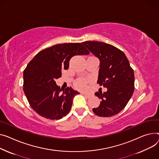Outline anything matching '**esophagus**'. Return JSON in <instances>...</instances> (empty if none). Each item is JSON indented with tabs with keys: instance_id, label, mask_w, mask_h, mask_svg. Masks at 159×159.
I'll list each match as a JSON object with an SVG mask.
<instances>
[{
	"instance_id": "esophagus-1",
	"label": "esophagus",
	"mask_w": 159,
	"mask_h": 159,
	"mask_svg": "<svg viewBox=\"0 0 159 159\" xmlns=\"http://www.w3.org/2000/svg\"><path fill=\"white\" fill-rule=\"evenodd\" d=\"M84 97H87V98H89L90 97H91V94H86V93H82Z\"/></svg>"
}]
</instances>
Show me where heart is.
Returning <instances> with one entry per match:
<instances>
[{
  "label": "heart",
  "instance_id": "b5f03b06",
  "mask_svg": "<svg viewBox=\"0 0 159 159\" xmlns=\"http://www.w3.org/2000/svg\"><path fill=\"white\" fill-rule=\"evenodd\" d=\"M89 82L88 79L80 78L75 82V88L80 91H86L88 89V82Z\"/></svg>",
  "mask_w": 159,
  "mask_h": 159
}]
</instances>
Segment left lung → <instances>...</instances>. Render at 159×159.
I'll use <instances>...</instances> for the list:
<instances>
[{
    "instance_id": "obj_1",
    "label": "left lung",
    "mask_w": 159,
    "mask_h": 159,
    "mask_svg": "<svg viewBox=\"0 0 159 159\" xmlns=\"http://www.w3.org/2000/svg\"><path fill=\"white\" fill-rule=\"evenodd\" d=\"M82 44L100 61L97 84L107 88L94 94L102 100L93 112L111 117L121 112L134 91V73L124 53L111 45L100 41H84Z\"/></svg>"
}]
</instances>
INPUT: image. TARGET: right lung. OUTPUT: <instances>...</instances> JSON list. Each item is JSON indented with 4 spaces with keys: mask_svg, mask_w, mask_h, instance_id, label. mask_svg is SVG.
I'll use <instances>...</instances> for the list:
<instances>
[{
    "mask_svg": "<svg viewBox=\"0 0 159 159\" xmlns=\"http://www.w3.org/2000/svg\"><path fill=\"white\" fill-rule=\"evenodd\" d=\"M89 52L80 43L58 44L40 51L24 71V91L33 109L49 120H59L71 110L74 97L79 93L72 88L62 90L55 80L69 68L70 59Z\"/></svg>",
    "mask_w": 159,
    "mask_h": 159,
    "instance_id": "add662e5",
    "label": "right lung"
}]
</instances>
